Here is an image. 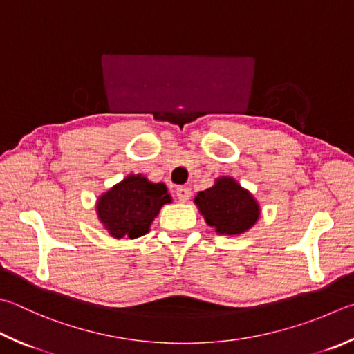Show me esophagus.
Wrapping results in <instances>:
<instances>
[{
  "label": "esophagus",
  "mask_w": 354,
  "mask_h": 354,
  "mask_svg": "<svg viewBox=\"0 0 354 354\" xmlns=\"http://www.w3.org/2000/svg\"><path fill=\"white\" fill-rule=\"evenodd\" d=\"M190 195H192V192H190L189 187H178V189H176V196H178V199H179V201H181V203L189 201Z\"/></svg>",
  "instance_id": "obj_1"
}]
</instances>
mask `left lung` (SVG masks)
I'll use <instances>...</instances> for the list:
<instances>
[{"label": "left lung", "mask_w": 354, "mask_h": 354, "mask_svg": "<svg viewBox=\"0 0 354 354\" xmlns=\"http://www.w3.org/2000/svg\"><path fill=\"white\" fill-rule=\"evenodd\" d=\"M194 203L218 235L236 236L248 232L261 214L255 196L232 176L216 178L212 187L198 192Z\"/></svg>", "instance_id": "1"}]
</instances>
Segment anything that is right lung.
<instances>
[{"label": "right lung", "mask_w": 354, "mask_h": 354, "mask_svg": "<svg viewBox=\"0 0 354 354\" xmlns=\"http://www.w3.org/2000/svg\"><path fill=\"white\" fill-rule=\"evenodd\" d=\"M171 196L164 183H151L140 175H128L95 201L99 223L113 239H139L150 230L162 205Z\"/></svg>", "instance_id": "1"}]
</instances>
